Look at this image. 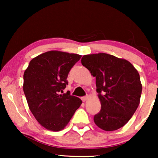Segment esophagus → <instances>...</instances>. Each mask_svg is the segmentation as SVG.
<instances>
[{"label":"esophagus","mask_w":158,"mask_h":158,"mask_svg":"<svg viewBox=\"0 0 158 158\" xmlns=\"http://www.w3.org/2000/svg\"><path fill=\"white\" fill-rule=\"evenodd\" d=\"M88 96H83V97H81V100L83 101V102H85V101L87 100L88 99Z\"/></svg>","instance_id":"1"}]
</instances>
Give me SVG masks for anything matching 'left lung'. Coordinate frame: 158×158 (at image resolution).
I'll return each instance as SVG.
<instances>
[{"label":"left lung","mask_w":158,"mask_h":158,"mask_svg":"<svg viewBox=\"0 0 158 158\" xmlns=\"http://www.w3.org/2000/svg\"><path fill=\"white\" fill-rule=\"evenodd\" d=\"M81 63L96 77L101 109L94 116L95 124L105 131L124 127L139 104V73L127 60L106 53L84 55Z\"/></svg>","instance_id":"1"}]
</instances>
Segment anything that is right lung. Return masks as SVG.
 I'll return each mask as SVG.
<instances>
[{
  "mask_svg": "<svg viewBox=\"0 0 158 158\" xmlns=\"http://www.w3.org/2000/svg\"><path fill=\"white\" fill-rule=\"evenodd\" d=\"M81 55L49 51L32 59L23 74V89L30 111L37 122L51 131H60L68 124L82 101L70 91L71 68Z\"/></svg>",
  "mask_w": 158,
  "mask_h": 158,
  "instance_id": "add662e5",
  "label": "right lung"
}]
</instances>
